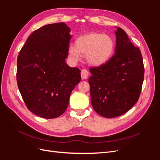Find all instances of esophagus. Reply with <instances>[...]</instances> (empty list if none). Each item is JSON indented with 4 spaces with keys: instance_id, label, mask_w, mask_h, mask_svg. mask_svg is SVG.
Returning a JSON list of instances; mask_svg holds the SVG:
<instances>
[{
    "instance_id": "34e87169",
    "label": "esophagus",
    "mask_w": 160,
    "mask_h": 160,
    "mask_svg": "<svg viewBox=\"0 0 160 160\" xmlns=\"http://www.w3.org/2000/svg\"><path fill=\"white\" fill-rule=\"evenodd\" d=\"M81 75L82 79H86L89 75V72L87 69H82L81 72Z\"/></svg>"
}]
</instances>
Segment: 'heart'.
<instances>
[{
  "instance_id": "1",
  "label": "heart",
  "mask_w": 160,
  "mask_h": 160,
  "mask_svg": "<svg viewBox=\"0 0 160 160\" xmlns=\"http://www.w3.org/2000/svg\"><path fill=\"white\" fill-rule=\"evenodd\" d=\"M115 50L112 38L102 33L90 32L77 38L75 45H70L69 54L71 59L78 61L85 55L86 61L93 66H99L108 62Z\"/></svg>"
}]
</instances>
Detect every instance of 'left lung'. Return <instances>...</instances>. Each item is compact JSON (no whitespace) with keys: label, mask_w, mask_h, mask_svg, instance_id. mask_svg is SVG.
<instances>
[{"label":"left lung","mask_w":160,"mask_h":160,"mask_svg":"<svg viewBox=\"0 0 160 160\" xmlns=\"http://www.w3.org/2000/svg\"><path fill=\"white\" fill-rule=\"evenodd\" d=\"M115 31V54L105 63L91 67L89 79L93 109L113 118L133 108L141 93L144 78L142 53L122 28Z\"/></svg>","instance_id":"1"}]
</instances>
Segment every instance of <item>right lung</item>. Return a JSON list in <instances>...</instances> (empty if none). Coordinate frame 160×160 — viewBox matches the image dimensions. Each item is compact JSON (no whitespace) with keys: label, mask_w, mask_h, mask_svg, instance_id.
Instances as JSON below:
<instances>
[{"label":"right lung","mask_w":160,"mask_h":160,"mask_svg":"<svg viewBox=\"0 0 160 160\" xmlns=\"http://www.w3.org/2000/svg\"><path fill=\"white\" fill-rule=\"evenodd\" d=\"M63 22L42 26L33 31L17 57V81L27 108L46 119L66 111L81 71L65 62L72 36Z\"/></svg>","instance_id":"right-lung-1"}]
</instances>
